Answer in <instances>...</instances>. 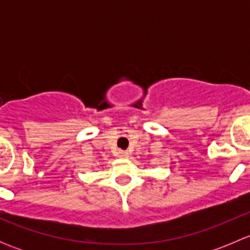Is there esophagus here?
Segmentation results:
<instances>
[{"label": "esophagus", "mask_w": 250, "mask_h": 250, "mask_svg": "<svg viewBox=\"0 0 250 250\" xmlns=\"http://www.w3.org/2000/svg\"><path fill=\"white\" fill-rule=\"evenodd\" d=\"M118 156H120L121 158H127L128 157V152L125 150H120L118 151Z\"/></svg>", "instance_id": "obj_1"}]
</instances>
